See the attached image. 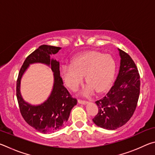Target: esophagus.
<instances>
[{"label": "esophagus", "instance_id": "1", "mask_svg": "<svg viewBox=\"0 0 155 155\" xmlns=\"http://www.w3.org/2000/svg\"><path fill=\"white\" fill-rule=\"evenodd\" d=\"M78 102L80 104H87L88 103L87 101H85V100H81V99H78Z\"/></svg>", "mask_w": 155, "mask_h": 155}]
</instances>
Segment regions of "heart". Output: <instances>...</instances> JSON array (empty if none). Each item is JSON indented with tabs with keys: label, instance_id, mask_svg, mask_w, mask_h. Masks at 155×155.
Instances as JSON below:
<instances>
[{
	"label": "heart",
	"instance_id": "1",
	"mask_svg": "<svg viewBox=\"0 0 155 155\" xmlns=\"http://www.w3.org/2000/svg\"><path fill=\"white\" fill-rule=\"evenodd\" d=\"M116 69L115 61L111 55L98 51H90L73 60L72 65H65L61 69V76L70 90L76 91L83 82L85 76L88 84L85 94L94 90L102 92L112 82Z\"/></svg>",
	"mask_w": 155,
	"mask_h": 155
}]
</instances>
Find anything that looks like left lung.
Masks as SVG:
<instances>
[{
	"label": "left lung",
	"mask_w": 155,
	"mask_h": 155,
	"mask_svg": "<svg viewBox=\"0 0 155 155\" xmlns=\"http://www.w3.org/2000/svg\"><path fill=\"white\" fill-rule=\"evenodd\" d=\"M119 51V74L106 96L96 101L98 112L92 120L98 127L107 130L117 129L130 119L140 92V77L134 61L122 50Z\"/></svg>",
	"instance_id": "obj_1"
}]
</instances>
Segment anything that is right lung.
I'll list each match as a JSON object with an SVG mask.
<instances>
[{"mask_svg": "<svg viewBox=\"0 0 155 155\" xmlns=\"http://www.w3.org/2000/svg\"><path fill=\"white\" fill-rule=\"evenodd\" d=\"M61 48L48 45L40 46L26 58L17 79L16 96L20 114L28 125L42 133H52L61 128L68 121L72 109L77 103V100L64 87L60 76L59 61L50 58L51 54H56ZM34 62L51 65L54 72V85L51 96L38 106L26 103L19 92L21 78L29 64Z\"/></svg>", "mask_w": 155, "mask_h": 155, "instance_id": "1", "label": "right lung"}]
</instances>
